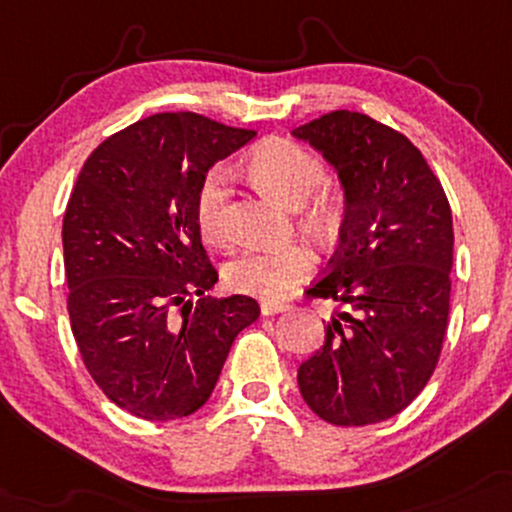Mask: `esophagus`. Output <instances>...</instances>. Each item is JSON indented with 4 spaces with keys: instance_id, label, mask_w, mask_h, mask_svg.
I'll return each mask as SVG.
<instances>
[{
    "instance_id": "obj_1",
    "label": "esophagus",
    "mask_w": 512,
    "mask_h": 512,
    "mask_svg": "<svg viewBox=\"0 0 512 512\" xmlns=\"http://www.w3.org/2000/svg\"><path fill=\"white\" fill-rule=\"evenodd\" d=\"M288 307H291V305L281 303V300H262L260 312L264 317H272V315H279V312H286Z\"/></svg>"
}]
</instances>
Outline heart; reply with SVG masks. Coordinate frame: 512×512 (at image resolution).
Masks as SVG:
<instances>
[{
  "label": "heart",
  "instance_id": "b5f03b06",
  "mask_svg": "<svg viewBox=\"0 0 512 512\" xmlns=\"http://www.w3.org/2000/svg\"><path fill=\"white\" fill-rule=\"evenodd\" d=\"M248 164L255 181L288 207H303L326 183L324 164L293 140H264L252 150ZM229 197V169L214 166L200 181L195 195V221L207 243L226 245L231 240ZM338 217H341V207L329 195H318L303 212L305 226L317 236L334 231ZM312 269H315L312 250L293 243L281 245V248H252L240 252L226 264L224 276L233 291L274 300L291 293L300 281L312 274Z\"/></svg>",
  "mask_w": 512,
  "mask_h": 512
}]
</instances>
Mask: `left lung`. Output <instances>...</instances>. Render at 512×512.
<instances>
[{"label": "left lung", "instance_id": "left-lung-1", "mask_svg": "<svg viewBox=\"0 0 512 512\" xmlns=\"http://www.w3.org/2000/svg\"><path fill=\"white\" fill-rule=\"evenodd\" d=\"M343 190L341 248L312 298L346 305L324 346L298 369L305 403L324 422L365 427L420 396L448 326L453 217L422 152L384 123L338 112L295 128Z\"/></svg>", "mask_w": 512, "mask_h": 512}]
</instances>
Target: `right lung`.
Here are the masks:
<instances>
[{"mask_svg":"<svg viewBox=\"0 0 512 512\" xmlns=\"http://www.w3.org/2000/svg\"><path fill=\"white\" fill-rule=\"evenodd\" d=\"M252 138L193 112L147 116L104 140L73 186L61 229L73 338L104 396L140 420L200 410L260 317L248 295L207 298L219 274L195 221L202 178Z\"/></svg>","mask_w":512,"mask_h":512,"instance_id":"1","label":"right lung"}]
</instances>
